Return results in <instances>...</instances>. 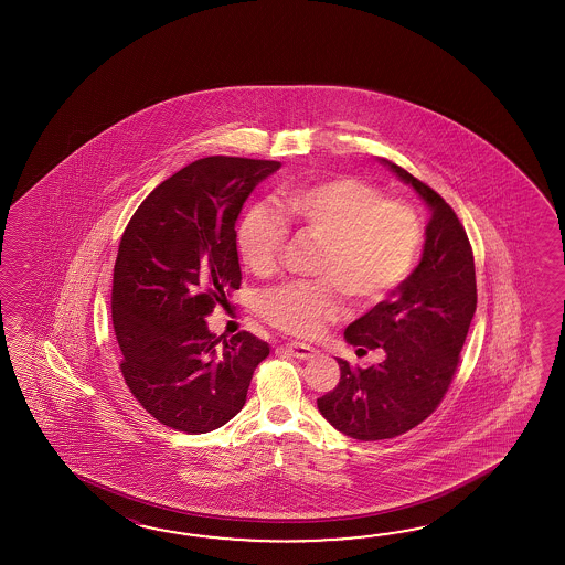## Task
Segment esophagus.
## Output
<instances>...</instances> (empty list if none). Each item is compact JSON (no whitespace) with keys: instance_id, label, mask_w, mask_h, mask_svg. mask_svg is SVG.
Wrapping results in <instances>:
<instances>
[{"instance_id":"34e87169","label":"esophagus","mask_w":565,"mask_h":565,"mask_svg":"<svg viewBox=\"0 0 565 565\" xmlns=\"http://www.w3.org/2000/svg\"><path fill=\"white\" fill-rule=\"evenodd\" d=\"M287 351L292 355V358H297V360H312L319 351L317 349L311 348V345H305V343H287Z\"/></svg>"}]
</instances>
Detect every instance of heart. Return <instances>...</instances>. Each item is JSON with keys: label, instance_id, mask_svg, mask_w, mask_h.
Wrapping results in <instances>:
<instances>
[{"label": "heart", "instance_id": "b5f03b06", "mask_svg": "<svg viewBox=\"0 0 565 565\" xmlns=\"http://www.w3.org/2000/svg\"><path fill=\"white\" fill-rule=\"evenodd\" d=\"M250 205L238 224V250L258 277L277 270L287 223L323 238L317 280H288L260 299L265 321L297 337L319 335L341 319L345 290L360 302L384 299L416 265L424 228L416 210L384 200L382 190L358 178H333L300 185L278 202Z\"/></svg>", "mask_w": 565, "mask_h": 565}]
</instances>
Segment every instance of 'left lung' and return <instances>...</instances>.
I'll return each mask as SVG.
<instances>
[{"label":"left lung","instance_id":"obj_1","mask_svg":"<svg viewBox=\"0 0 565 565\" xmlns=\"http://www.w3.org/2000/svg\"><path fill=\"white\" fill-rule=\"evenodd\" d=\"M430 207L420 265L387 299L345 329V341L365 353L384 349L367 370L337 360L341 380L317 399L319 412L355 440L408 433L443 402L477 311V278L469 236L455 210L406 169L382 159Z\"/></svg>","mask_w":565,"mask_h":565}]
</instances>
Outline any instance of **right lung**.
<instances>
[{
	"instance_id": "add662e5",
	"label": "right lung",
	"mask_w": 565,
	"mask_h": 565,
	"mask_svg": "<svg viewBox=\"0 0 565 565\" xmlns=\"http://www.w3.org/2000/svg\"><path fill=\"white\" fill-rule=\"evenodd\" d=\"M278 161L204 157L159 183L132 214L113 273L120 372L135 399L173 430H216L241 412L270 353L248 331L205 323L241 288L236 220Z\"/></svg>"
}]
</instances>
